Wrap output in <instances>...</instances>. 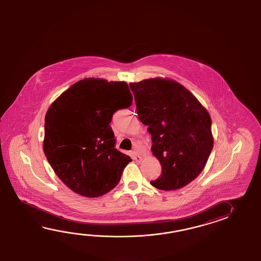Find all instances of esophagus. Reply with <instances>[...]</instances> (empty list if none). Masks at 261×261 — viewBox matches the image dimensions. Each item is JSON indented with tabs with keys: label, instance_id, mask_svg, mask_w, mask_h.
<instances>
[{
	"label": "esophagus",
	"instance_id": "34e87169",
	"mask_svg": "<svg viewBox=\"0 0 261 261\" xmlns=\"http://www.w3.org/2000/svg\"><path fill=\"white\" fill-rule=\"evenodd\" d=\"M133 159L135 160V161H137V162H141L142 161V156L141 155H138L135 151H133Z\"/></svg>",
	"mask_w": 261,
	"mask_h": 261
}]
</instances>
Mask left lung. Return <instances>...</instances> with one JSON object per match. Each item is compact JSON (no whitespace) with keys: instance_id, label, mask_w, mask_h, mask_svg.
I'll return each mask as SVG.
<instances>
[{"instance_id":"8db88e82","label":"left lung","mask_w":261,"mask_h":261,"mask_svg":"<svg viewBox=\"0 0 261 261\" xmlns=\"http://www.w3.org/2000/svg\"><path fill=\"white\" fill-rule=\"evenodd\" d=\"M137 114L148 126L153 155L161 162L160 177L150 184L161 190H175L200 174L214 146L209 113L194 95L169 79L129 83Z\"/></svg>"}]
</instances>
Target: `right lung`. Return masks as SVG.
I'll return each instance as SVG.
<instances>
[{
    "mask_svg": "<svg viewBox=\"0 0 261 261\" xmlns=\"http://www.w3.org/2000/svg\"><path fill=\"white\" fill-rule=\"evenodd\" d=\"M132 105L128 84L89 78L73 84L46 112L44 154L75 193L100 197L119 182L132 159L115 147L110 123L117 110Z\"/></svg>",
    "mask_w": 261,
    "mask_h": 261,
    "instance_id": "1",
    "label": "right lung"
}]
</instances>
